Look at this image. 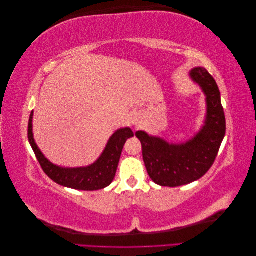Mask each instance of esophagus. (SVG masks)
Masks as SVG:
<instances>
[{
	"label": "esophagus",
	"instance_id": "obj_1",
	"mask_svg": "<svg viewBox=\"0 0 256 256\" xmlns=\"http://www.w3.org/2000/svg\"><path fill=\"white\" fill-rule=\"evenodd\" d=\"M132 124L136 126V127H138V125H140V122H138V118H134L132 120Z\"/></svg>",
	"mask_w": 256,
	"mask_h": 256
}]
</instances>
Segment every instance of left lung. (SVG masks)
Returning a JSON list of instances; mask_svg holds the SVG:
<instances>
[{
    "label": "left lung",
    "instance_id": "1",
    "mask_svg": "<svg viewBox=\"0 0 256 256\" xmlns=\"http://www.w3.org/2000/svg\"><path fill=\"white\" fill-rule=\"evenodd\" d=\"M192 79L203 88L207 99V118L200 132L186 144L173 145L138 131L143 160L154 182L164 187H180L203 177L212 168L226 136V122L220 90L205 68H194Z\"/></svg>",
    "mask_w": 256,
    "mask_h": 256
}]
</instances>
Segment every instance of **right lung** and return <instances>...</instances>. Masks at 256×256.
Wrapping results in <instances>:
<instances>
[{"label": "right lung", "mask_w": 256, "mask_h": 256, "mask_svg": "<svg viewBox=\"0 0 256 256\" xmlns=\"http://www.w3.org/2000/svg\"><path fill=\"white\" fill-rule=\"evenodd\" d=\"M32 118L33 111L28 120V138L42 171L53 182L76 190L94 191L108 187L115 177L124 145H125L127 138L134 136V132L129 128L120 129L111 136L102 157L94 164L86 168H63L52 164L44 157V154L37 147L32 132Z\"/></svg>", "instance_id": "add662e5"}]
</instances>
